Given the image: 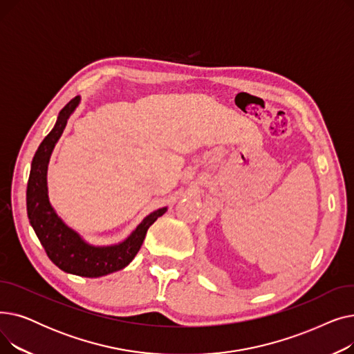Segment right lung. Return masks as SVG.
<instances>
[{
	"mask_svg": "<svg viewBox=\"0 0 354 354\" xmlns=\"http://www.w3.org/2000/svg\"><path fill=\"white\" fill-rule=\"evenodd\" d=\"M80 96L68 102L59 113L51 132L40 143L32 158L27 185V214L30 224L39 236L48 258L60 270L79 277L97 278L127 267L140 250L145 235L167 207L159 208L142 219L122 243L93 245L55 212L48 198L47 171L55 143L62 138L68 118L80 104Z\"/></svg>",
	"mask_w": 354,
	"mask_h": 354,
	"instance_id": "obj_1",
	"label": "right lung"
}]
</instances>
